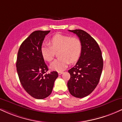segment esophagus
<instances>
[{
  "instance_id": "1",
  "label": "esophagus",
  "mask_w": 122,
  "mask_h": 122,
  "mask_svg": "<svg viewBox=\"0 0 122 122\" xmlns=\"http://www.w3.org/2000/svg\"><path fill=\"white\" fill-rule=\"evenodd\" d=\"M58 75H61L63 73V72H58Z\"/></svg>"
}]
</instances>
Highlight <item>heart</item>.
I'll return each instance as SVG.
<instances>
[{
	"mask_svg": "<svg viewBox=\"0 0 122 122\" xmlns=\"http://www.w3.org/2000/svg\"><path fill=\"white\" fill-rule=\"evenodd\" d=\"M48 44L44 43L41 47V53L43 59L51 61L54 58L56 51L59 50V58L53 61L50 68L61 72L67 68L69 62H75L79 59L82 52V43L77 37H71L67 35L57 34L50 39Z\"/></svg>",
	"mask_w": 122,
	"mask_h": 122,
	"instance_id": "b5f03b06",
	"label": "heart"
}]
</instances>
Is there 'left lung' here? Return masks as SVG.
Returning a JSON list of instances; mask_svg holds the SVG:
<instances>
[{
	"mask_svg": "<svg viewBox=\"0 0 122 122\" xmlns=\"http://www.w3.org/2000/svg\"><path fill=\"white\" fill-rule=\"evenodd\" d=\"M81 41L82 52L75 66L68 71L71 78L68 88L72 96L82 98L91 93L96 87L103 67L102 51L96 41L82 30H69Z\"/></svg>",
	"mask_w": 122,
	"mask_h": 122,
	"instance_id": "left-lung-1",
	"label": "left lung"
}]
</instances>
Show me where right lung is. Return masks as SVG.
<instances>
[{"label": "right lung", "mask_w": 122, "mask_h": 122, "mask_svg": "<svg viewBox=\"0 0 122 122\" xmlns=\"http://www.w3.org/2000/svg\"><path fill=\"white\" fill-rule=\"evenodd\" d=\"M50 31L33 32L22 42L18 52L16 66L21 84L30 96L37 99L51 94L58 76L55 71L47 73L48 68L41 53L45 37Z\"/></svg>", "instance_id": "obj_1"}]
</instances>
